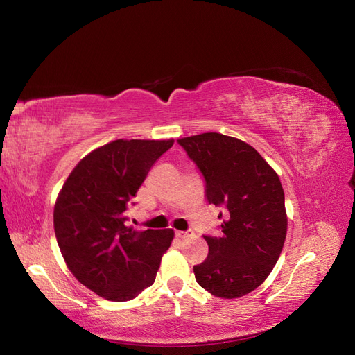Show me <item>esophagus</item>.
<instances>
[{
    "mask_svg": "<svg viewBox=\"0 0 355 355\" xmlns=\"http://www.w3.org/2000/svg\"><path fill=\"white\" fill-rule=\"evenodd\" d=\"M176 236L180 238V239H185V238L192 236V232L191 230H178L176 232Z\"/></svg>",
    "mask_w": 355,
    "mask_h": 355,
    "instance_id": "obj_1",
    "label": "esophagus"
}]
</instances>
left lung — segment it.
Segmentation results:
<instances>
[{"instance_id":"obj_1","label":"left lung","mask_w":355,"mask_h":355,"mask_svg":"<svg viewBox=\"0 0 355 355\" xmlns=\"http://www.w3.org/2000/svg\"><path fill=\"white\" fill-rule=\"evenodd\" d=\"M204 178L209 204L223 207L222 236L202 235L209 255L193 266L201 288L239 298L270 275L286 238L285 193L279 176L251 145L222 133L178 139Z\"/></svg>"}]
</instances>
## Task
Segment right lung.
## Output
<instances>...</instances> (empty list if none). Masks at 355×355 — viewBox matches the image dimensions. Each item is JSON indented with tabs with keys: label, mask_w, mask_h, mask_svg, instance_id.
<instances>
[{
	"label": "right lung",
	"mask_w": 355,
	"mask_h": 355,
	"mask_svg": "<svg viewBox=\"0 0 355 355\" xmlns=\"http://www.w3.org/2000/svg\"><path fill=\"white\" fill-rule=\"evenodd\" d=\"M173 139H117L73 168L54 207V230L70 272L110 301H129L151 286L172 229L137 232L126 210L153 164Z\"/></svg>",
	"instance_id": "1"
}]
</instances>
